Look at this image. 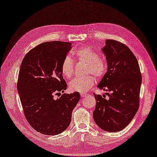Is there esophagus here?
Segmentation results:
<instances>
[{
  "label": "esophagus",
  "instance_id": "34e87169",
  "mask_svg": "<svg viewBox=\"0 0 157 157\" xmlns=\"http://www.w3.org/2000/svg\"><path fill=\"white\" fill-rule=\"evenodd\" d=\"M80 95H81L82 98H85L86 96H87V94H84V93H81L80 94Z\"/></svg>",
  "mask_w": 157,
  "mask_h": 157
}]
</instances>
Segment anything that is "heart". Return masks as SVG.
Masks as SVG:
<instances>
[{
    "label": "heart",
    "mask_w": 157,
    "mask_h": 157,
    "mask_svg": "<svg viewBox=\"0 0 157 157\" xmlns=\"http://www.w3.org/2000/svg\"><path fill=\"white\" fill-rule=\"evenodd\" d=\"M73 56L78 62L86 63L85 74H91L96 79L101 78L107 71V63L103 58L88 46H83L73 52ZM62 75L67 79L72 77L74 72V62L70 56H66L61 64ZM92 75L82 78H75L69 83V88L72 91L85 93L93 87L95 78Z\"/></svg>",
    "instance_id": "obj_1"
}]
</instances>
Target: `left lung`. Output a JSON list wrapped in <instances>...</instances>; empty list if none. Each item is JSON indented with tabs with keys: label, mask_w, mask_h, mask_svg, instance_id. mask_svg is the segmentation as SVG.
I'll return each instance as SVG.
<instances>
[{
	"label": "left lung",
	"mask_w": 157,
	"mask_h": 157,
	"mask_svg": "<svg viewBox=\"0 0 157 157\" xmlns=\"http://www.w3.org/2000/svg\"><path fill=\"white\" fill-rule=\"evenodd\" d=\"M102 51L106 56L107 71L98 87L108 93L94 94L96 100L93 117L95 123L107 132L125 128L139 107L142 78L137 59L125 44L106 40Z\"/></svg>",
	"instance_id": "1"
}]
</instances>
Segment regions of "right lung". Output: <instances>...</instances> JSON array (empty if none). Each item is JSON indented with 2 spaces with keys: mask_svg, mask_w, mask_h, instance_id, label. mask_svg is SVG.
<instances>
[{
  "mask_svg": "<svg viewBox=\"0 0 157 157\" xmlns=\"http://www.w3.org/2000/svg\"><path fill=\"white\" fill-rule=\"evenodd\" d=\"M70 50V42H44L28 52L20 68L17 90L24 113L34 129L44 135L65 131L80 99L78 92L54 98L67 88L61 64Z\"/></svg>",
  "mask_w": 157,
  "mask_h": 157,
  "instance_id": "obj_1",
  "label": "right lung"
}]
</instances>
